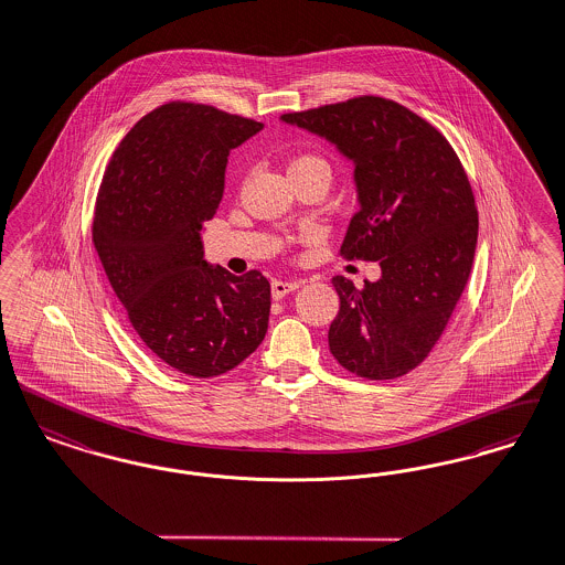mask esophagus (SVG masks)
<instances>
[{
  "instance_id": "34e87169",
  "label": "esophagus",
  "mask_w": 565,
  "mask_h": 565,
  "mask_svg": "<svg viewBox=\"0 0 565 565\" xmlns=\"http://www.w3.org/2000/svg\"><path fill=\"white\" fill-rule=\"evenodd\" d=\"M299 280H271V297L282 299L287 294H294L299 289Z\"/></svg>"
}]
</instances>
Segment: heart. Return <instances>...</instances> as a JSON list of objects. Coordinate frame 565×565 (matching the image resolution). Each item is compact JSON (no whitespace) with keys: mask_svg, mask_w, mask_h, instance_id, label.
<instances>
[{"mask_svg":"<svg viewBox=\"0 0 565 565\" xmlns=\"http://www.w3.org/2000/svg\"><path fill=\"white\" fill-rule=\"evenodd\" d=\"M289 172H317L329 179V163L321 154H299L291 161Z\"/></svg>","mask_w":565,"mask_h":565,"instance_id":"1","label":"heart"}]
</instances>
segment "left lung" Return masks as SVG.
Returning <instances> with one entry per match:
<instances>
[{
    "label": "left lung",
    "mask_w": 565,
    "mask_h": 565,
    "mask_svg": "<svg viewBox=\"0 0 565 565\" xmlns=\"http://www.w3.org/2000/svg\"><path fill=\"white\" fill-rule=\"evenodd\" d=\"M280 120L353 161L359 210L340 253L379 262L383 271L363 289L331 278L340 312L329 351L361 379L404 376L440 340L475 264L478 212L463 166L436 127L385 97L363 95Z\"/></svg>",
    "instance_id": "1"
}]
</instances>
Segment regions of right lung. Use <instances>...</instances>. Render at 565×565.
I'll return each mask as SVG.
<instances>
[{
	"instance_id": "obj_1",
	"label": "right lung",
	"mask_w": 565,
	"mask_h": 565,
	"mask_svg": "<svg viewBox=\"0 0 565 565\" xmlns=\"http://www.w3.org/2000/svg\"><path fill=\"white\" fill-rule=\"evenodd\" d=\"M262 129L204 104H163L120 140L97 193L93 244L113 291L140 340L186 376L234 370L268 331V278L210 266L202 242L230 150Z\"/></svg>"
}]
</instances>
